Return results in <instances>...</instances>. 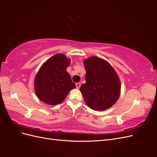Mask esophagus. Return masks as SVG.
Wrapping results in <instances>:
<instances>
[{"label":"esophagus","mask_w":157,"mask_h":157,"mask_svg":"<svg viewBox=\"0 0 157 157\" xmlns=\"http://www.w3.org/2000/svg\"><path fill=\"white\" fill-rule=\"evenodd\" d=\"M76 87H77V89H79L80 87V84L79 82L78 83H76Z\"/></svg>","instance_id":"34e87169"}]
</instances>
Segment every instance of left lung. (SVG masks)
<instances>
[{
  "label": "left lung",
  "mask_w": 157,
  "mask_h": 157,
  "mask_svg": "<svg viewBox=\"0 0 157 157\" xmlns=\"http://www.w3.org/2000/svg\"><path fill=\"white\" fill-rule=\"evenodd\" d=\"M86 83L80 88L86 105L95 111L111 107L121 95L119 77L108 61L97 56L84 59Z\"/></svg>",
  "instance_id": "1"
}]
</instances>
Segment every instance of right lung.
Masks as SVG:
<instances>
[{
	"label": "right lung",
	"instance_id": "add662e5",
	"mask_svg": "<svg viewBox=\"0 0 157 157\" xmlns=\"http://www.w3.org/2000/svg\"><path fill=\"white\" fill-rule=\"evenodd\" d=\"M71 59L63 54L53 56L42 65L36 75L35 92L40 100L51 105L62 102L76 88L67 68Z\"/></svg>",
	"mask_w": 157,
	"mask_h": 157
}]
</instances>
